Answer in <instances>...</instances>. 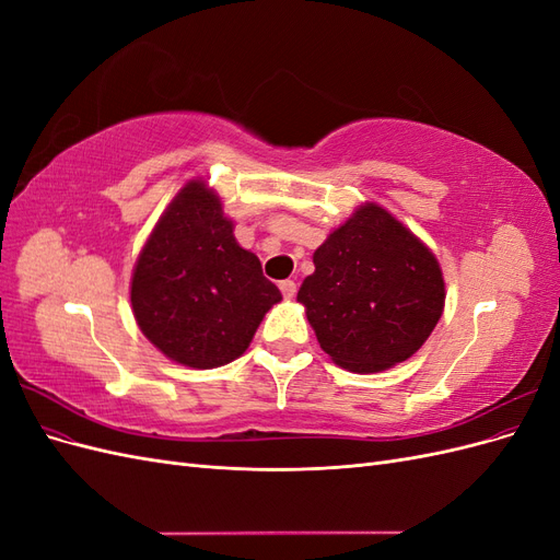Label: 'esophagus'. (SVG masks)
I'll return each instance as SVG.
<instances>
[{
	"label": "esophagus",
	"instance_id": "obj_1",
	"mask_svg": "<svg viewBox=\"0 0 560 560\" xmlns=\"http://www.w3.org/2000/svg\"><path fill=\"white\" fill-rule=\"evenodd\" d=\"M280 292L284 299H294L296 296V282L294 280H282L280 282Z\"/></svg>",
	"mask_w": 560,
	"mask_h": 560
}]
</instances>
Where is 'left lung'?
I'll return each mask as SVG.
<instances>
[{
    "mask_svg": "<svg viewBox=\"0 0 560 560\" xmlns=\"http://www.w3.org/2000/svg\"><path fill=\"white\" fill-rule=\"evenodd\" d=\"M296 301L334 364L378 374L434 331L446 282L434 252L378 202H362L313 254Z\"/></svg>",
    "mask_w": 560,
    "mask_h": 560,
    "instance_id": "1",
    "label": "left lung"
}]
</instances>
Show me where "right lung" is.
I'll return each mask as SVG.
<instances>
[{
    "mask_svg": "<svg viewBox=\"0 0 560 560\" xmlns=\"http://www.w3.org/2000/svg\"><path fill=\"white\" fill-rule=\"evenodd\" d=\"M233 229L222 198L196 177L167 202L135 261V322L182 366L217 369L238 360L264 315L282 301Z\"/></svg>",
    "mask_w": 560,
    "mask_h": 560,
    "instance_id": "obj_1",
    "label": "right lung"
}]
</instances>
